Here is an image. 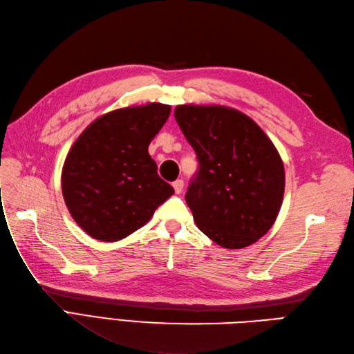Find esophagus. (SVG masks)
I'll return each mask as SVG.
<instances>
[{
	"label": "esophagus",
	"mask_w": 354,
	"mask_h": 354,
	"mask_svg": "<svg viewBox=\"0 0 354 354\" xmlns=\"http://www.w3.org/2000/svg\"><path fill=\"white\" fill-rule=\"evenodd\" d=\"M172 185H174L175 192H176V194H180L182 189H184V180H182V179H176Z\"/></svg>",
	"instance_id": "obj_1"
}]
</instances>
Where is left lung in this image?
<instances>
[{"mask_svg":"<svg viewBox=\"0 0 354 354\" xmlns=\"http://www.w3.org/2000/svg\"><path fill=\"white\" fill-rule=\"evenodd\" d=\"M175 119L200 162L185 196L198 230L223 248L254 244L282 206L285 170L277 147L232 107L179 104Z\"/></svg>","mask_w":354,"mask_h":354,"instance_id":"obj_1","label":"left lung"}]
</instances>
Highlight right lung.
I'll list each match as a JSON object with an SVG mask.
<instances>
[{"instance_id":"add662e5","label":"right lung","mask_w":354,"mask_h":354,"mask_svg":"<svg viewBox=\"0 0 354 354\" xmlns=\"http://www.w3.org/2000/svg\"><path fill=\"white\" fill-rule=\"evenodd\" d=\"M169 115L170 106L162 102L111 110L91 122L71 147L62 192L73 221L89 236L120 241L174 196L148 154Z\"/></svg>"}]
</instances>
